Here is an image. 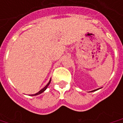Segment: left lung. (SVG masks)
Returning a JSON list of instances; mask_svg holds the SVG:
<instances>
[{
    "instance_id": "left-lung-1",
    "label": "left lung",
    "mask_w": 123,
    "mask_h": 123,
    "mask_svg": "<svg viewBox=\"0 0 123 123\" xmlns=\"http://www.w3.org/2000/svg\"><path fill=\"white\" fill-rule=\"evenodd\" d=\"M99 90V89H97V90H93V91H92V92H95V91H96V90Z\"/></svg>"
}]
</instances>
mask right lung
<instances>
[{"label":"right lung","mask_w":123,"mask_h":123,"mask_svg":"<svg viewBox=\"0 0 123 123\" xmlns=\"http://www.w3.org/2000/svg\"><path fill=\"white\" fill-rule=\"evenodd\" d=\"M50 83H51V79H50V80H49V82H48V84H47V85H46L45 86V87L43 88V89H41V90L39 92H38L37 93H35V94H32V95H39V94H40V93H43V92H44V91L47 88V87L49 86V85L50 84Z\"/></svg>","instance_id":"1"}]
</instances>
